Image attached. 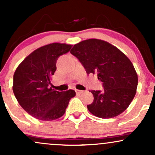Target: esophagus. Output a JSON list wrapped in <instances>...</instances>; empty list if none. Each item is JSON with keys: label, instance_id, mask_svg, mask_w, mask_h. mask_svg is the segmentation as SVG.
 <instances>
[{"label": "esophagus", "instance_id": "1", "mask_svg": "<svg viewBox=\"0 0 155 155\" xmlns=\"http://www.w3.org/2000/svg\"><path fill=\"white\" fill-rule=\"evenodd\" d=\"M76 92L77 94H82V93H84V90H76Z\"/></svg>", "mask_w": 155, "mask_h": 155}]
</instances>
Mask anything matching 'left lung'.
Segmentation results:
<instances>
[{
    "mask_svg": "<svg viewBox=\"0 0 155 155\" xmlns=\"http://www.w3.org/2000/svg\"><path fill=\"white\" fill-rule=\"evenodd\" d=\"M71 53L87 74H97L104 90H92L94 101L87 108L95 117L113 118L125 111L136 93L138 75L129 58L104 40L87 39L75 44Z\"/></svg>",
    "mask_w": 155,
    "mask_h": 155,
    "instance_id": "1",
    "label": "left lung"
}]
</instances>
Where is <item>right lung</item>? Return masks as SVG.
<instances>
[{"label": "right lung", "instance_id": "add662e5", "mask_svg": "<svg viewBox=\"0 0 155 155\" xmlns=\"http://www.w3.org/2000/svg\"><path fill=\"white\" fill-rule=\"evenodd\" d=\"M72 45L52 43L39 47L27 56L14 74L13 92L23 109L42 121L59 119L65 114L69 101L76 95L73 90L59 92L49 87L60 55Z\"/></svg>", "mask_w": 155, "mask_h": 155}]
</instances>
